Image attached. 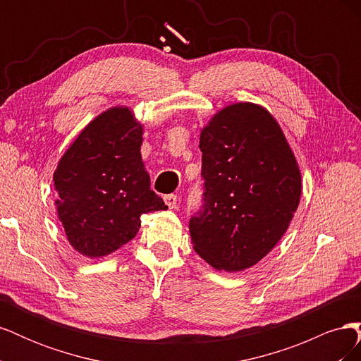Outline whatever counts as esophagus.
Segmentation results:
<instances>
[{
	"label": "esophagus",
	"instance_id": "obj_1",
	"mask_svg": "<svg viewBox=\"0 0 361 361\" xmlns=\"http://www.w3.org/2000/svg\"><path fill=\"white\" fill-rule=\"evenodd\" d=\"M164 202H166V204L170 207V209H173V207H176L178 204V195L176 194L164 195Z\"/></svg>",
	"mask_w": 361,
	"mask_h": 361
}]
</instances>
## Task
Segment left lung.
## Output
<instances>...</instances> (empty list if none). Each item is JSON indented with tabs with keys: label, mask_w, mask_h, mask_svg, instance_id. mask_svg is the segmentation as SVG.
Masks as SVG:
<instances>
[{
	"label": "left lung",
	"mask_w": 361,
	"mask_h": 361,
	"mask_svg": "<svg viewBox=\"0 0 361 361\" xmlns=\"http://www.w3.org/2000/svg\"><path fill=\"white\" fill-rule=\"evenodd\" d=\"M203 206L190 220L195 253L218 271L256 265L288 231L301 197V173L277 120L238 102L200 133Z\"/></svg>",
	"instance_id": "8db88e82"
}]
</instances>
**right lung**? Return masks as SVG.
<instances>
[{"mask_svg":"<svg viewBox=\"0 0 361 361\" xmlns=\"http://www.w3.org/2000/svg\"><path fill=\"white\" fill-rule=\"evenodd\" d=\"M141 145L143 126L133 110L113 106L94 117L59 161L57 215L80 255H111L137 235L141 215L167 209L150 190Z\"/></svg>","mask_w":361,"mask_h":361,"instance_id":"obj_1","label":"right lung"}]
</instances>
